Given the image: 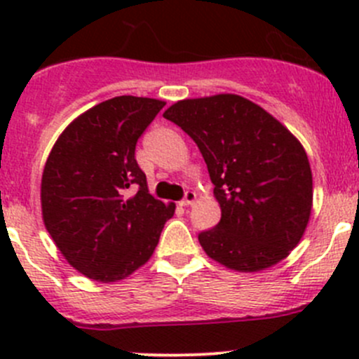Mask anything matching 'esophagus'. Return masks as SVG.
I'll return each mask as SVG.
<instances>
[{"label":"esophagus","mask_w":359,"mask_h":359,"mask_svg":"<svg viewBox=\"0 0 359 359\" xmlns=\"http://www.w3.org/2000/svg\"><path fill=\"white\" fill-rule=\"evenodd\" d=\"M194 200H196V193H194V191H186V194H184V200L180 201V206L193 205Z\"/></svg>","instance_id":"obj_1"}]
</instances>
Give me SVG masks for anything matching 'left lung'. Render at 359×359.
<instances>
[{"instance_id":"left-lung-1","label":"left lung","mask_w":359,"mask_h":359,"mask_svg":"<svg viewBox=\"0 0 359 359\" xmlns=\"http://www.w3.org/2000/svg\"><path fill=\"white\" fill-rule=\"evenodd\" d=\"M196 142L208 168L220 222L201 231L206 255L255 273L299 245L313 206V175L302 144L257 104L220 93L179 100L163 112Z\"/></svg>"}]
</instances>
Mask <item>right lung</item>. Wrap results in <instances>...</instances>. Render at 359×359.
<instances>
[{
    "label": "right lung",
    "instance_id": "add662e5",
    "mask_svg": "<svg viewBox=\"0 0 359 359\" xmlns=\"http://www.w3.org/2000/svg\"><path fill=\"white\" fill-rule=\"evenodd\" d=\"M165 102L121 95L83 112L57 139L41 179L46 231L74 269L102 283L147 262L175 205L154 200L135 146Z\"/></svg>",
    "mask_w": 359,
    "mask_h": 359
}]
</instances>
